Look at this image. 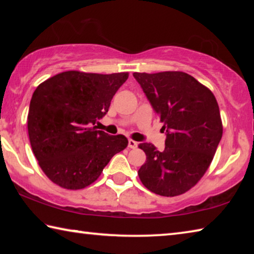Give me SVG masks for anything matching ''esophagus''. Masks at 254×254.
I'll return each mask as SVG.
<instances>
[{
	"label": "esophagus",
	"mask_w": 254,
	"mask_h": 254,
	"mask_svg": "<svg viewBox=\"0 0 254 254\" xmlns=\"http://www.w3.org/2000/svg\"><path fill=\"white\" fill-rule=\"evenodd\" d=\"M128 148H131V149H135L136 147H137V142H135V141H133V140H128Z\"/></svg>",
	"instance_id": "1"
}]
</instances>
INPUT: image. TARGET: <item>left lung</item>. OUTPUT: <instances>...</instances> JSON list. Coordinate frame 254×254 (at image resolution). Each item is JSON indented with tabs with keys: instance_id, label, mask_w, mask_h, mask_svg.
I'll use <instances>...</instances> for the list:
<instances>
[{
	"instance_id": "8db88e82",
	"label": "left lung",
	"mask_w": 254,
	"mask_h": 254,
	"mask_svg": "<svg viewBox=\"0 0 254 254\" xmlns=\"http://www.w3.org/2000/svg\"><path fill=\"white\" fill-rule=\"evenodd\" d=\"M166 131L162 151L140 143L147 156L137 171L154 194L177 196L195 186L213 160L223 134L216 98L183 71L133 72Z\"/></svg>"
}]
</instances>
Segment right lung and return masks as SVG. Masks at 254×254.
Wrapping results in <instances>:
<instances>
[{
    "label": "right lung",
    "instance_id": "1",
    "mask_svg": "<svg viewBox=\"0 0 254 254\" xmlns=\"http://www.w3.org/2000/svg\"><path fill=\"white\" fill-rule=\"evenodd\" d=\"M127 77V72L69 70L38 86L30 102L28 132L34 156L51 182L66 189L85 188L127 148L126 136L96 130L95 124Z\"/></svg>",
    "mask_w": 254,
    "mask_h": 254
}]
</instances>
